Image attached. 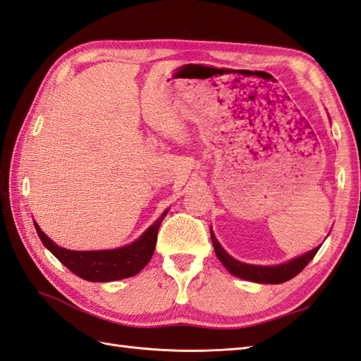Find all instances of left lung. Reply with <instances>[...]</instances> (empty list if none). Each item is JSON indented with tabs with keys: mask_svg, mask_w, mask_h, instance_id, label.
<instances>
[{
	"mask_svg": "<svg viewBox=\"0 0 361 361\" xmlns=\"http://www.w3.org/2000/svg\"><path fill=\"white\" fill-rule=\"evenodd\" d=\"M210 236H212V243H214L218 259L223 262V265L230 273L238 276V277H241V279L259 282V283H282V282L293 279L294 276H298L305 269V267L308 265V262L312 259L314 256H316V253L320 248V247L314 248V250L305 253L299 257H295V259H293L290 262H285V264L276 265V267H262V265L244 264V262H239V261L233 259V257L230 256L223 247H221L214 232H210Z\"/></svg>",
	"mask_w": 361,
	"mask_h": 361,
	"instance_id": "obj_1",
	"label": "left lung"
}]
</instances>
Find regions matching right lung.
Returning <instances> with one entry per match:
<instances>
[{"label":"right lung","instance_id":"obj_1","mask_svg":"<svg viewBox=\"0 0 361 361\" xmlns=\"http://www.w3.org/2000/svg\"><path fill=\"white\" fill-rule=\"evenodd\" d=\"M168 214L164 210L161 216L146 230V232L137 239L135 243L129 244L116 250H102V252H73L54 244L51 239L45 235L39 226L35 223V228L41 238L42 244L58 257V259L67 267L70 271L82 279L90 282H109L126 279L140 273L155 250L157 233L163 218Z\"/></svg>","mask_w":361,"mask_h":361}]
</instances>
